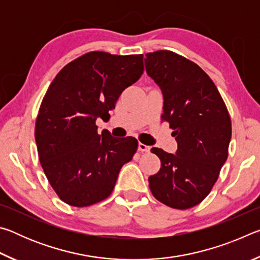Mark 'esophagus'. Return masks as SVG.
<instances>
[{
  "label": "esophagus",
  "instance_id": "1",
  "mask_svg": "<svg viewBox=\"0 0 260 260\" xmlns=\"http://www.w3.org/2000/svg\"><path fill=\"white\" fill-rule=\"evenodd\" d=\"M139 151L141 152H149L150 151V147L146 146V144L143 143H139Z\"/></svg>",
  "mask_w": 260,
  "mask_h": 260
}]
</instances>
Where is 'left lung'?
Instances as JSON below:
<instances>
[{
  "instance_id": "obj_1",
  "label": "left lung",
  "mask_w": 260,
  "mask_h": 260,
  "mask_svg": "<svg viewBox=\"0 0 260 260\" xmlns=\"http://www.w3.org/2000/svg\"><path fill=\"white\" fill-rule=\"evenodd\" d=\"M146 70L164 96L161 120L178 142L175 155L152 148L160 170L149 177L153 197L172 209L200 204L228 157L232 121L211 78L193 61L170 50L146 54Z\"/></svg>"
}]
</instances>
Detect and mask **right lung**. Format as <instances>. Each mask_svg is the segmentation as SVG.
I'll return each mask as SVG.
<instances>
[{
    "instance_id": "right-lung-1",
    "label": "right lung",
    "mask_w": 260,
    "mask_h": 260,
    "mask_svg": "<svg viewBox=\"0 0 260 260\" xmlns=\"http://www.w3.org/2000/svg\"><path fill=\"white\" fill-rule=\"evenodd\" d=\"M143 55L89 51L60 70L43 98L35 121L41 166L57 196L71 206H90L111 195L138 140L99 134L96 120L142 76Z\"/></svg>"
}]
</instances>
